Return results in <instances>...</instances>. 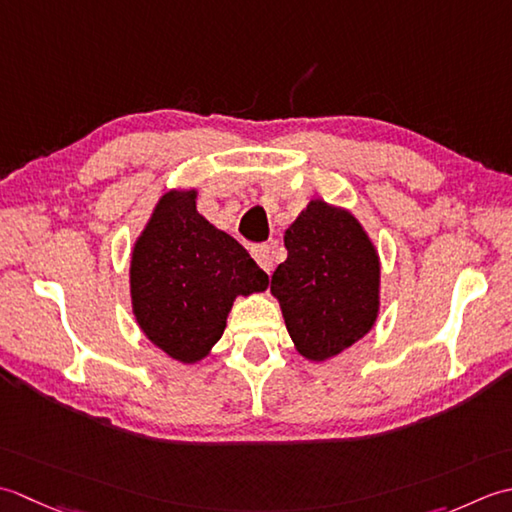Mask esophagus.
Instances as JSON below:
<instances>
[{"mask_svg":"<svg viewBox=\"0 0 512 512\" xmlns=\"http://www.w3.org/2000/svg\"><path fill=\"white\" fill-rule=\"evenodd\" d=\"M252 256L260 265V269H265L267 274H271V269H274V249H271V245H256L252 249Z\"/></svg>","mask_w":512,"mask_h":512,"instance_id":"obj_1","label":"esophagus"}]
</instances>
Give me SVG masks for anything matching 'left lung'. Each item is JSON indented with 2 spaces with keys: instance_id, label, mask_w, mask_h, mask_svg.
Listing matches in <instances>:
<instances>
[{
  "instance_id": "obj_1",
  "label": "left lung",
  "mask_w": 512,
  "mask_h": 512,
  "mask_svg": "<svg viewBox=\"0 0 512 512\" xmlns=\"http://www.w3.org/2000/svg\"><path fill=\"white\" fill-rule=\"evenodd\" d=\"M287 260L271 276L294 347L327 362L362 340L380 314V256L349 210L311 198L285 232Z\"/></svg>"
}]
</instances>
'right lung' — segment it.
<instances>
[{"label":"right lung","instance_id":"1","mask_svg":"<svg viewBox=\"0 0 512 512\" xmlns=\"http://www.w3.org/2000/svg\"><path fill=\"white\" fill-rule=\"evenodd\" d=\"M196 194L165 192L130 256L134 320L154 347L183 364L210 356L238 296L269 285L247 249L198 214Z\"/></svg>","mask_w":512,"mask_h":512}]
</instances>
